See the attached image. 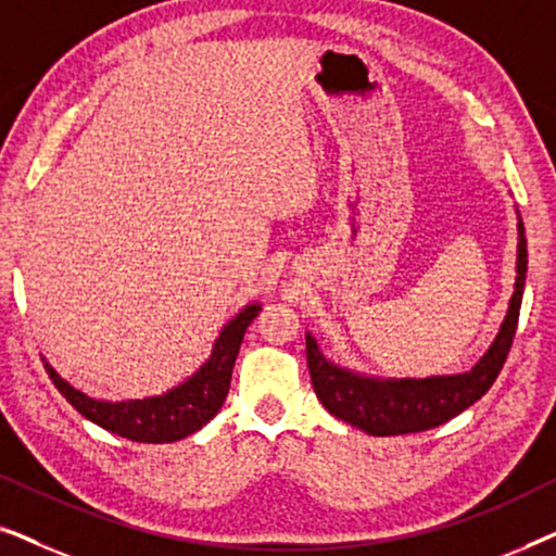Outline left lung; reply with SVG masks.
<instances>
[{
	"instance_id": "left-lung-1",
	"label": "left lung",
	"mask_w": 556,
	"mask_h": 556,
	"mask_svg": "<svg viewBox=\"0 0 556 556\" xmlns=\"http://www.w3.org/2000/svg\"><path fill=\"white\" fill-rule=\"evenodd\" d=\"M527 280V238L519 217V253H516V283L508 301L504 324L489 352L466 375L428 379H377L341 369L326 359L318 341L306 333V356L316 397L333 417L369 435H407L438 428L481 400L496 382L508 349L514 344L516 324Z\"/></svg>"
}]
</instances>
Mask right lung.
Instances as JSON below:
<instances>
[{
    "label": "right lung",
    "instance_id": "add662e5",
    "mask_svg": "<svg viewBox=\"0 0 556 556\" xmlns=\"http://www.w3.org/2000/svg\"><path fill=\"white\" fill-rule=\"evenodd\" d=\"M261 314V303H250L219 331L212 346L210 359L194 371L187 382L174 387L166 394L126 402H103L88 397L86 392L67 384L55 369L45 362V369L58 387V392L86 417V420L101 425L113 435L128 438L134 443H174L192 435L207 425L219 413L230 390L232 367L238 359L242 337L248 326Z\"/></svg>",
    "mask_w": 556,
    "mask_h": 556
}]
</instances>
